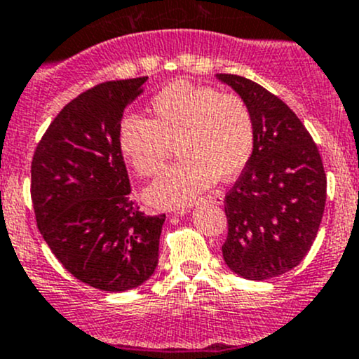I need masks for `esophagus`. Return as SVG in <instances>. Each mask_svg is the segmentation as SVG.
<instances>
[{
  "mask_svg": "<svg viewBox=\"0 0 359 359\" xmlns=\"http://www.w3.org/2000/svg\"><path fill=\"white\" fill-rule=\"evenodd\" d=\"M205 203H212V205H222V203H224V194L217 191V193H213V194H210V196H206L205 198ZM184 213H186V210H184V208L182 210H173L172 215L173 217H182Z\"/></svg>",
  "mask_w": 359,
  "mask_h": 359,
  "instance_id": "34e87169",
  "label": "esophagus"
}]
</instances>
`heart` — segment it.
I'll return each mask as SVG.
<instances>
[{
    "instance_id": "b5f03b06",
    "label": "heart",
    "mask_w": 359,
    "mask_h": 359,
    "mask_svg": "<svg viewBox=\"0 0 359 359\" xmlns=\"http://www.w3.org/2000/svg\"><path fill=\"white\" fill-rule=\"evenodd\" d=\"M151 119L125 116L118 144L135 173L153 177L172 146L182 158L144 191L154 208L191 205L217 182L243 172L255 147V125L247 102L213 86L173 81L151 99Z\"/></svg>"
}]
</instances>
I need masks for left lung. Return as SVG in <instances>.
Here are the masks:
<instances>
[{
	"mask_svg": "<svg viewBox=\"0 0 359 359\" xmlns=\"http://www.w3.org/2000/svg\"><path fill=\"white\" fill-rule=\"evenodd\" d=\"M255 125L248 165L226 194L227 267L252 281L288 273L307 255L323 217L327 175L313 137L287 104L252 79L217 74Z\"/></svg>",
	"mask_w": 359,
	"mask_h": 359,
	"instance_id": "obj_1",
	"label": "left lung"
}]
</instances>
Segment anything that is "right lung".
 Returning <instances> with one entry per match:
<instances>
[{
	"label": "right lung",
	"instance_id": "right-lung-1",
	"mask_svg": "<svg viewBox=\"0 0 359 359\" xmlns=\"http://www.w3.org/2000/svg\"><path fill=\"white\" fill-rule=\"evenodd\" d=\"M147 78L106 81L57 114L34 151L31 198L53 255L83 283L126 292L154 274L165 215L149 217L130 200L118 144L123 112Z\"/></svg>",
	"mask_w": 359,
	"mask_h": 359
}]
</instances>
